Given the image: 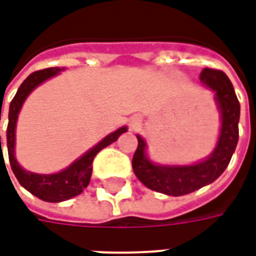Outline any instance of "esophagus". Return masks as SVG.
I'll return each instance as SVG.
<instances>
[{
  "label": "esophagus",
  "instance_id": "esophagus-1",
  "mask_svg": "<svg viewBox=\"0 0 256 256\" xmlns=\"http://www.w3.org/2000/svg\"><path fill=\"white\" fill-rule=\"evenodd\" d=\"M141 123H142V120H141V118L140 116H133L132 119H130V128L132 130H137V128L141 126Z\"/></svg>",
  "mask_w": 256,
  "mask_h": 256
}]
</instances>
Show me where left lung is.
<instances>
[{"instance_id":"obj_1","label":"left lung","mask_w":256,"mask_h":256,"mask_svg":"<svg viewBox=\"0 0 256 256\" xmlns=\"http://www.w3.org/2000/svg\"><path fill=\"white\" fill-rule=\"evenodd\" d=\"M200 82L215 93L220 115V128L214 150L206 159L192 164H159L146 154V142L137 134L138 146L133 156V172L146 188L167 196H184L214 182L229 164L238 141L240 102L225 72L204 68Z\"/></svg>"}]
</instances>
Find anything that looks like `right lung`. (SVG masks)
Wrapping results in <instances>:
<instances>
[{
	"label": "right lung",
	"mask_w": 256,
	"mask_h": 256,
	"mask_svg": "<svg viewBox=\"0 0 256 256\" xmlns=\"http://www.w3.org/2000/svg\"><path fill=\"white\" fill-rule=\"evenodd\" d=\"M64 71V68L52 67L41 71H36L28 75L24 79V82L20 84L18 93L10 101L9 106V123L6 128V145H8L9 163L12 167L14 177L18 178L19 184L28 192L32 193L34 196L41 198L44 202L49 203H58L64 202L68 198H74L76 194H80L84 189L89 185L90 177H92V170H93V159L94 156L100 152L102 148H106L112 142H115L119 136L128 132V128H118L114 133L108 134L106 137L101 140L98 144H96L93 148H90L88 152L74 160L71 164L62 172H53V174H36L24 170L20 166L19 162L16 160L14 156V145H16V123L19 118L20 110L24 104L26 98L30 96L32 90L36 86L44 84L48 79L56 76L58 74ZM1 114V112H0ZM0 146H1V136H0Z\"/></svg>",
	"instance_id": "add662e5"
}]
</instances>
